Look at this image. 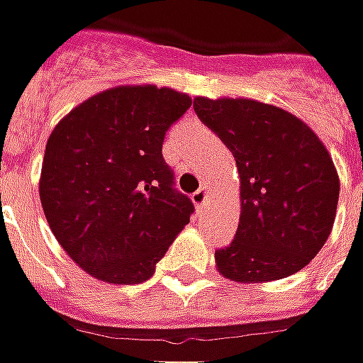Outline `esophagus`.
Here are the masks:
<instances>
[{
	"instance_id": "1",
	"label": "esophagus",
	"mask_w": 363,
	"mask_h": 363,
	"mask_svg": "<svg viewBox=\"0 0 363 363\" xmlns=\"http://www.w3.org/2000/svg\"><path fill=\"white\" fill-rule=\"evenodd\" d=\"M207 199H209V193H207V189H205V186H203V189H199V191H195V193H193V203L197 205L199 209H201V207H205Z\"/></svg>"
}]
</instances>
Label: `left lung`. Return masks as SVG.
Wrapping results in <instances>:
<instances>
[{
	"instance_id": "left-lung-1",
	"label": "left lung",
	"mask_w": 363,
	"mask_h": 363,
	"mask_svg": "<svg viewBox=\"0 0 363 363\" xmlns=\"http://www.w3.org/2000/svg\"><path fill=\"white\" fill-rule=\"evenodd\" d=\"M193 107L231 150L242 181L238 231L215 252L219 272L235 282H266L305 268L337 211L339 177L321 140L274 105L197 97Z\"/></svg>"
}]
</instances>
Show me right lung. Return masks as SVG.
<instances>
[{"label":"right lung","instance_id":"obj_1","mask_svg":"<svg viewBox=\"0 0 363 363\" xmlns=\"http://www.w3.org/2000/svg\"><path fill=\"white\" fill-rule=\"evenodd\" d=\"M191 97L118 87L74 107L48 138L40 201L58 244L103 282L148 280L191 215L162 156Z\"/></svg>","mask_w":363,"mask_h":363}]
</instances>
